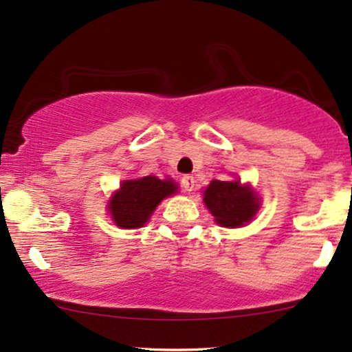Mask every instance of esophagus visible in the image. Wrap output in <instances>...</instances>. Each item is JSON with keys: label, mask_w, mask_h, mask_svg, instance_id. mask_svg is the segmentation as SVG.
Returning a JSON list of instances; mask_svg holds the SVG:
<instances>
[{"label": "esophagus", "mask_w": 352, "mask_h": 352, "mask_svg": "<svg viewBox=\"0 0 352 352\" xmlns=\"http://www.w3.org/2000/svg\"><path fill=\"white\" fill-rule=\"evenodd\" d=\"M180 184H182V187H184L185 192L190 193L193 190V187H195V179H193L192 175H184L182 177Z\"/></svg>", "instance_id": "esophagus-1"}]
</instances>
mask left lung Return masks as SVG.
I'll list each match as a JSON object with an SVG mask.
<instances>
[{"instance_id": "obj_1", "label": "left lung", "mask_w": 352, "mask_h": 352, "mask_svg": "<svg viewBox=\"0 0 352 352\" xmlns=\"http://www.w3.org/2000/svg\"><path fill=\"white\" fill-rule=\"evenodd\" d=\"M204 204L217 223L227 228L248 223L260 210V199L254 190L241 185L240 180H212L204 192Z\"/></svg>"}]
</instances>
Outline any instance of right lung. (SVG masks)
Instances as JSON below:
<instances>
[{
  "mask_svg": "<svg viewBox=\"0 0 352 352\" xmlns=\"http://www.w3.org/2000/svg\"><path fill=\"white\" fill-rule=\"evenodd\" d=\"M177 188L173 180H160L153 175L124 180L109 200L107 210L117 227L140 228L147 223L157 205L173 195Z\"/></svg>",
  "mask_w": 352,
  "mask_h": 352,
  "instance_id": "right-lung-1",
  "label": "right lung"
}]
</instances>
